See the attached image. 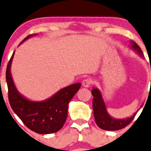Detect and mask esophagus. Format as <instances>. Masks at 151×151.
<instances>
[{"label": "esophagus", "instance_id": "34e87169", "mask_svg": "<svg viewBox=\"0 0 151 151\" xmlns=\"http://www.w3.org/2000/svg\"><path fill=\"white\" fill-rule=\"evenodd\" d=\"M91 83H92V81H91V79L86 78L85 79V80H83L82 84H83V87H85V88H88V87L91 85Z\"/></svg>", "mask_w": 151, "mask_h": 151}]
</instances>
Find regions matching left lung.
<instances>
[{
  "label": "left lung",
  "mask_w": 151,
  "mask_h": 151,
  "mask_svg": "<svg viewBox=\"0 0 151 151\" xmlns=\"http://www.w3.org/2000/svg\"><path fill=\"white\" fill-rule=\"evenodd\" d=\"M130 48L136 52L141 58H144L142 52L140 47L137 45V44L135 43L134 41H130ZM91 92H92V95L93 96V115L96 123L100 129H104V130L117 131L126 127L127 125H129L132 122V120L136 115L137 112L142 106H140L139 109H138L133 115L128 117V118H122V119L115 118L108 113L106 104L104 101L101 91L97 88L93 87Z\"/></svg>",
  "instance_id": "1"
}]
</instances>
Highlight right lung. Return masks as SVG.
Returning a JSON list of instances; mask_svg holds the SVG:
<instances>
[{"label": "right lung", "mask_w": 151, "mask_h": 151, "mask_svg": "<svg viewBox=\"0 0 151 151\" xmlns=\"http://www.w3.org/2000/svg\"><path fill=\"white\" fill-rule=\"evenodd\" d=\"M36 33L29 35L20 44ZM15 52L7 65L6 78L9 100L11 107L24 124L36 133L48 134L58 132L64 125L68 115V105L81 83H75L62 88L43 101H32L18 91L11 73V66Z\"/></svg>", "instance_id": "obj_1"}]
</instances>
